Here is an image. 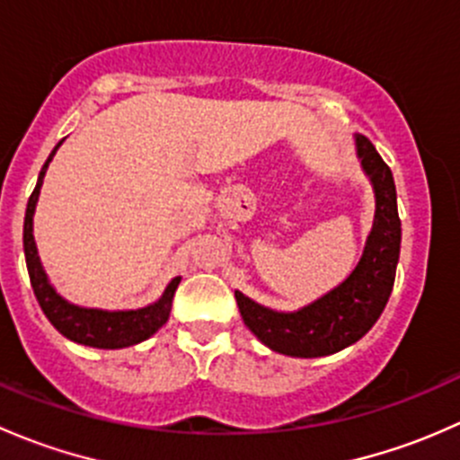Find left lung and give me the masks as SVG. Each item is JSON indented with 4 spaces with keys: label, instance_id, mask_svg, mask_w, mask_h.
Here are the masks:
<instances>
[{
    "label": "left lung",
    "instance_id": "left-lung-1",
    "mask_svg": "<svg viewBox=\"0 0 460 460\" xmlns=\"http://www.w3.org/2000/svg\"><path fill=\"white\" fill-rule=\"evenodd\" d=\"M356 155L372 180L376 213L363 258L347 280L298 312H273L235 291L244 324L278 354L318 358L354 345L374 327L392 296L401 256L396 184L392 169L365 136H356Z\"/></svg>",
    "mask_w": 460,
    "mask_h": 460
}]
</instances>
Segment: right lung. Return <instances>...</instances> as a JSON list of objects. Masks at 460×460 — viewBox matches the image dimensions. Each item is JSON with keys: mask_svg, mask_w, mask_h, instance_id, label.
I'll use <instances>...</instances> for the list:
<instances>
[{"mask_svg": "<svg viewBox=\"0 0 460 460\" xmlns=\"http://www.w3.org/2000/svg\"><path fill=\"white\" fill-rule=\"evenodd\" d=\"M62 144V142H59ZM44 162L37 178L35 191L31 193L29 204H26V217H24V256L26 267H29L31 285L35 291V298L40 303L41 312L50 320L55 329L68 341L80 342V345L97 347V349H122V347L137 345V342L151 338L162 324L169 320L171 303H173L175 289L180 285V278H173L169 287L164 289L162 298L157 303L148 305L142 309H128V312H104V309H86L77 307V305L64 300L58 291L50 287L49 278H46L44 267H41L40 256H37L35 238H32V216H35V204L40 198L41 182H44L46 169L49 162L53 160L55 151Z\"/></svg>", "mask_w": 460, "mask_h": 460, "instance_id": "add662e5", "label": "right lung"}]
</instances>
